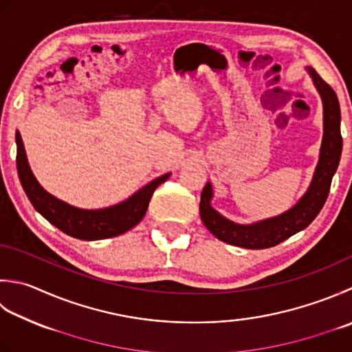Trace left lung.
I'll use <instances>...</instances> for the list:
<instances>
[{
  "mask_svg": "<svg viewBox=\"0 0 352 352\" xmlns=\"http://www.w3.org/2000/svg\"><path fill=\"white\" fill-rule=\"evenodd\" d=\"M307 72L320 94L323 105V137L319 162L314 169L311 183L305 194L299 198V201L280 215L261 219L252 224H238L212 208L213 188L212 183L208 182L201 192L199 217L208 230L219 241L243 247V249H268L293 236L294 233L304 230L319 215L325 204L329 186H331L342 155L340 105L334 89L311 67H307Z\"/></svg>",
  "mask_w": 352,
  "mask_h": 352,
  "instance_id": "obj_1",
  "label": "left lung"
}]
</instances>
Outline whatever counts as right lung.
<instances>
[{"instance_id":"add662e5","label":"right lung","mask_w":352,"mask_h":352,"mask_svg":"<svg viewBox=\"0 0 352 352\" xmlns=\"http://www.w3.org/2000/svg\"><path fill=\"white\" fill-rule=\"evenodd\" d=\"M16 168L19 182L33 208L48 223L56 226L67 235L84 241H98L119 236L139 224L148 210L154 190L170 177V172L149 182L134 192L125 201L103 209H80L56 198L43 188L33 175L24 149L23 139L16 131Z\"/></svg>"}]
</instances>
